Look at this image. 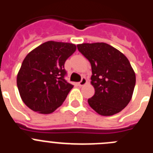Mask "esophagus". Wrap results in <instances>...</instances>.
<instances>
[{
  "label": "esophagus",
  "mask_w": 153,
  "mask_h": 153,
  "mask_svg": "<svg viewBox=\"0 0 153 153\" xmlns=\"http://www.w3.org/2000/svg\"><path fill=\"white\" fill-rule=\"evenodd\" d=\"M86 83H87V80H86V79L85 77L82 78V79H81L80 82H79V83H77V85L79 86H84L85 84H86Z\"/></svg>",
  "instance_id": "1"
}]
</instances>
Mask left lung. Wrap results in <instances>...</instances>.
Segmentation results:
<instances>
[{"label": "left lung", "instance_id": "obj_1", "mask_svg": "<svg viewBox=\"0 0 153 153\" xmlns=\"http://www.w3.org/2000/svg\"><path fill=\"white\" fill-rule=\"evenodd\" d=\"M77 49L90 61L94 95L90 107L101 116H113L128 105L136 85V74L126 56L106 43L78 44Z\"/></svg>", "mask_w": 153, "mask_h": 153}]
</instances>
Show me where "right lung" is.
Segmentation results:
<instances>
[{
  "mask_svg": "<svg viewBox=\"0 0 153 153\" xmlns=\"http://www.w3.org/2000/svg\"><path fill=\"white\" fill-rule=\"evenodd\" d=\"M76 49L70 43L47 41L27 55L17 76V88L27 106L49 114L61 106L74 87L64 79V63Z\"/></svg>",
  "mask_w": 153,
  "mask_h": 153,
  "instance_id": "right-lung-1",
  "label": "right lung"
}]
</instances>
